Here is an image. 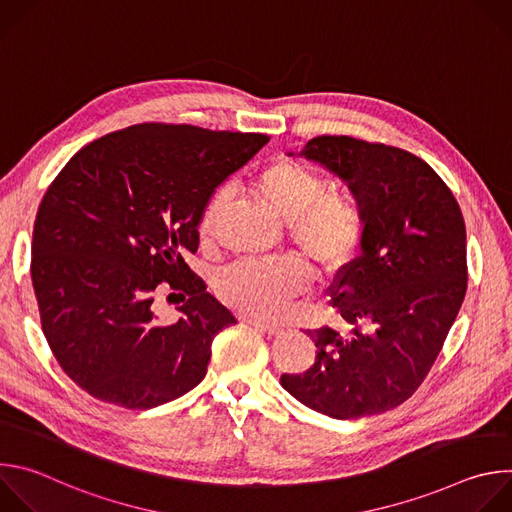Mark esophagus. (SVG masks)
Returning a JSON list of instances; mask_svg holds the SVG:
<instances>
[{"label": "esophagus", "instance_id": "obj_1", "mask_svg": "<svg viewBox=\"0 0 512 512\" xmlns=\"http://www.w3.org/2000/svg\"><path fill=\"white\" fill-rule=\"evenodd\" d=\"M243 322H247L249 326H253L255 330H259V332H265V334H279L281 332V328L279 326H273V324H265V322H259V320H253V318H243Z\"/></svg>", "mask_w": 512, "mask_h": 512}]
</instances>
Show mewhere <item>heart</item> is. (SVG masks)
Here are the masks:
<instances>
[{"mask_svg": "<svg viewBox=\"0 0 512 512\" xmlns=\"http://www.w3.org/2000/svg\"><path fill=\"white\" fill-rule=\"evenodd\" d=\"M253 192L285 221L289 245L300 251L322 275L342 271L356 253L367 216L348 190H326L328 182L310 166L281 158L251 180ZM229 202V192L210 194L198 218V237L206 243ZM310 269L296 257L237 261L218 277V294L235 310L259 320H279L310 289Z\"/></svg>", "mask_w": 512, "mask_h": 512, "instance_id": "1", "label": "heart"}]
</instances>
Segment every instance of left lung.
<instances>
[{
	"mask_svg": "<svg viewBox=\"0 0 512 512\" xmlns=\"http://www.w3.org/2000/svg\"><path fill=\"white\" fill-rule=\"evenodd\" d=\"M302 156L348 182L367 229L360 255L328 289L352 332L308 330L314 364L279 381L328 417L377 415L417 391L458 316L468 287L464 216L435 170L393 145L318 135Z\"/></svg>",
	"mask_w": 512,
	"mask_h": 512,
	"instance_id": "obj_1",
	"label": "left lung"
}]
</instances>
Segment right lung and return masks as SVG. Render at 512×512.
Segmentation results:
<instances>
[{"label": "right lung", "mask_w": 512, "mask_h": 512, "mask_svg": "<svg viewBox=\"0 0 512 512\" xmlns=\"http://www.w3.org/2000/svg\"><path fill=\"white\" fill-rule=\"evenodd\" d=\"M269 141L263 133L139 123L107 133L48 186L32 237V285L60 369L99 401L152 409L206 375L212 338L237 318L190 269L214 188ZM160 290L183 316L155 320Z\"/></svg>", "instance_id": "right-lung-1"}]
</instances>
